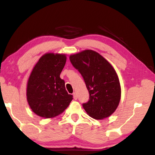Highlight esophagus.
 <instances>
[{
	"mask_svg": "<svg viewBox=\"0 0 155 155\" xmlns=\"http://www.w3.org/2000/svg\"><path fill=\"white\" fill-rule=\"evenodd\" d=\"M73 98H74V99H75V100L77 99V93H73Z\"/></svg>",
	"mask_w": 155,
	"mask_h": 155,
	"instance_id": "esophagus-1",
	"label": "esophagus"
}]
</instances>
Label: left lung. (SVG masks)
<instances>
[{"instance_id": "1", "label": "left lung", "mask_w": 155, "mask_h": 155, "mask_svg": "<svg viewBox=\"0 0 155 155\" xmlns=\"http://www.w3.org/2000/svg\"><path fill=\"white\" fill-rule=\"evenodd\" d=\"M72 66L80 72L89 93L83 107L95 119L110 116L119 104L121 89L116 71L98 52L85 50L70 56Z\"/></svg>"}]
</instances>
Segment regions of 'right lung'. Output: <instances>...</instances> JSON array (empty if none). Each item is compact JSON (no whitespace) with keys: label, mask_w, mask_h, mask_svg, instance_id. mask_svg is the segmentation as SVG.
<instances>
[{"label":"right lung","mask_w":155,"mask_h":155,"mask_svg":"<svg viewBox=\"0 0 155 155\" xmlns=\"http://www.w3.org/2000/svg\"><path fill=\"white\" fill-rule=\"evenodd\" d=\"M67 57L65 54L47 53L42 56L29 77L27 97L32 110L46 118L61 114L72 100L60 78Z\"/></svg>","instance_id":"add662e5"}]
</instances>
